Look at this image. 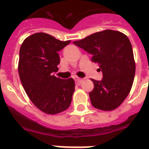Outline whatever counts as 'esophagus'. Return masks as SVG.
Masks as SVG:
<instances>
[{"mask_svg": "<svg viewBox=\"0 0 149 149\" xmlns=\"http://www.w3.org/2000/svg\"><path fill=\"white\" fill-rule=\"evenodd\" d=\"M76 82H77L79 84H80L82 83V81H83V79H81V78H76Z\"/></svg>", "mask_w": 149, "mask_h": 149, "instance_id": "obj_1", "label": "esophagus"}]
</instances>
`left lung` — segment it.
Listing matches in <instances>:
<instances>
[{
  "label": "left lung",
  "mask_w": 149,
  "mask_h": 149,
  "mask_svg": "<svg viewBox=\"0 0 149 149\" xmlns=\"http://www.w3.org/2000/svg\"><path fill=\"white\" fill-rule=\"evenodd\" d=\"M74 44L92 54L91 60L103 72L101 81L91 79L95 86L89 93L92 105L104 111L117 109L129 95L134 79L135 61L128 36L105 30Z\"/></svg>",
  "instance_id": "left-lung-1"
}]
</instances>
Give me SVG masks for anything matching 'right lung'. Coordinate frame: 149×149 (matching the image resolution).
<instances>
[{"instance_id":"right-lung-1","label":"right lung","mask_w":149,"mask_h":149,"mask_svg":"<svg viewBox=\"0 0 149 149\" xmlns=\"http://www.w3.org/2000/svg\"><path fill=\"white\" fill-rule=\"evenodd\" d=\"M70 43L40 32L26 38L20 46L18 72L22 86L35 106L47 114L65 111L71 103L74 80L52 74L58 71V51Z\"/></svg>"}]
</instances>
